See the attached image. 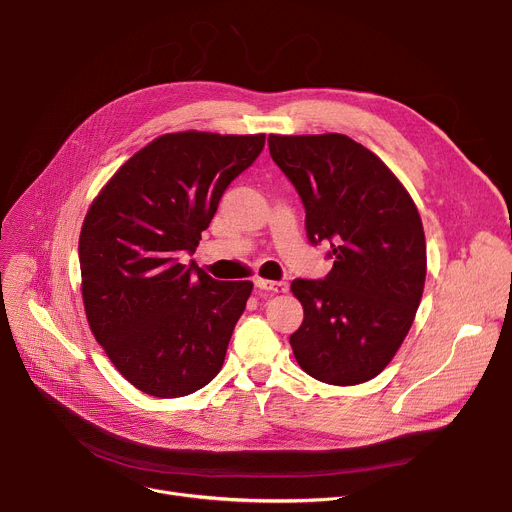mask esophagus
I'll list each match as a JSON object with an SVG mask.
<instances>
[{"label":"esophagus","mask_w":512,"mask_h":512,"mask_svg":"<svg viewBox=\"0 0 512 512\" xmlns=\"http://www.w3.org/2000/svg\"><path fill=\"white\" fill-rule=\"evenodd\" d=\"M255 286H257L259 290H263V292H274V294H278V292H286V290H288L286 282L263 280V278H255Z\"/></svg>","instance_id":"34e87169"}]
</instances>
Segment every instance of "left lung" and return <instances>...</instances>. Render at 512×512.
Listing matches in <instances>:
<instances>
[{
  "label": "left lung",
  "mask_w": 512,
  "mask_h": 512,
  "mask_svg": "<svg viewBox=\"0 0 512 512\" xmlns=\"http://www.w3.org/2000/svg\"><path fill=\"white\" fill-rule=\"evenodd\" d=\"M267 145L303 201L309 242L334 261L324 280L290 284L305 311L292 353L319 382L363 384L392 361L421 301L419 211L384 161L346 134H270Z\"/></svg>",
  "instance_id": "8db88e82"
}]
</instances>
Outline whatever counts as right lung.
<instances>
[{
    "label": "right lung",
    "instance_id": "obj_1",
    "mask_svg": "<svg viewBox=\"0 0 512 512\" xmlns=\"http://www.w3.org/2000/svg\"><path fill=\"white\" fill-rule=\"evenodd\" d=\"M265 134L174 132L103 186L78 240L91 332L145 394L178 398L220 373L251 282H222L193 255L228 184L259 157Z\"/></svg>",
    "mask_w": 512,
    "mask_h": 512
}]
</instances>
